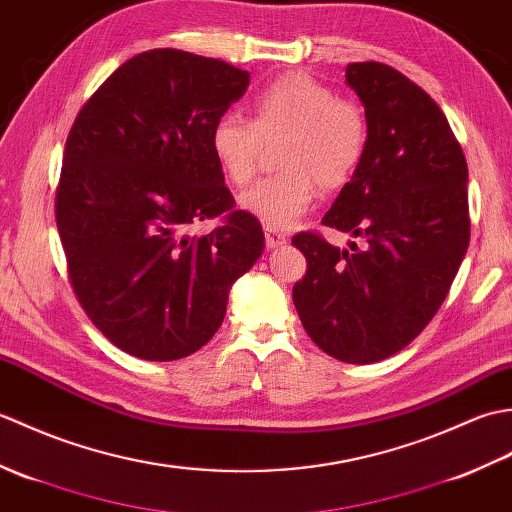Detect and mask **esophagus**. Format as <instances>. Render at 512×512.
<instances>
[{
	"label": "esophagus",
	"instance_id": "esophagus-1",
	"mask_svg": "<svg viewBox=\"0 0 512 512\" xmlns=\"http://www.w3.org/2000/svg\"><path fill=\"white\" fill-rule=\"evenodd\" d=\"M288 244V235L286 233H281V231H277V228H270V226H266V246L273 250V248H281V246H286Z\"/></svg>",
	"mask_w": 512,
	"mask_h": 512
}]
</instances>
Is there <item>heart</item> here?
Returning <instances> with one entry per match:
<instances>
[{
  "label": "heart",
  "mask_w": 512,
  "mask_h": 512,
  "mask_svg": "<svg viewBox=\"0 0 512 512\" xmlns=\"http://www.w3.org/2000/svg\"><path fill=\"white\" fill-rule=\"evenodd\" d=\"M275 176L242 193L239 206L270 228H290L306 213L317 184L336 191L352 180L369 145L365 112L330 85L292 72L270 81L248 103V121L222 114L211 127V151L228 182L244 187L257 173L262 143H275Z\"/></svg>",
  "instance_id": "1"
}]
</instances>
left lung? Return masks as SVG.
Instances as JSON below:
<instances>
[{"instance_id": "obj_1", "label": "left lung", "mask_w": 512, "mask_h": 512, "mask_svg": "<svg viewBox=\"0 0 512 512\" xmlns=\"http://www.w3.org/2000/svg\"><path fill=\"white\" fill-rule=\"evenodd\" d=\"M345 76L365 105L369 145L321 224L358 244L292 237L308 262L292 301L325 354L365 365L407 347L447 299L471 239L469 169L420 85L376 61L350 63Z\"/></svg>"}]
</instances>
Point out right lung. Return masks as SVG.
Instances as JSON below:
<instances>
[{
	"label": "right lung",
	"mask_w": 512,
	"mask_h": 512,
	"mask_svg": "<svg viewBox=\"0 0 512 512\" xmlns=\"http://www.w3.org/2000/svg\"><path fill=\"white\" fill-rule=\"evenodd\" d=\"M248 72L176 48L125 61L76 114L54 217L83 312L123 352L176 361L213 339L228 290L264 250L235 209L211 127ZM211 234L192 233L204 219Z\"/></svg>",
	"instance_id": "obj_1"
}]
</instances>
